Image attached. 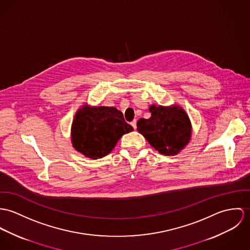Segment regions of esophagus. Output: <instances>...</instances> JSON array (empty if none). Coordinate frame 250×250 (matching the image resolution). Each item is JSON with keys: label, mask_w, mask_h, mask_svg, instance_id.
<instances>
[{"label": "esophagus", "mask_w": 250, "mask_h": 250, "mask_svg": "<svg viewBox=\"0 0 250 250\" xmlns=\"http://www.w3.org/2000/svg\"><path fill=\"white\" fill-rule=\"evenodd\" d=\"M130 125H132V127H133L134 129H136V126H137V125H137V121H136V120H133V121L130 123Z\"/></svg>", "instance_id": "34e87169"}]
</instances>
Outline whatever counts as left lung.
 Here are the masks:
<instances>
[{"label":"left lung","instance_id":"1","mask_svg":"<svg viewBox=\"0 0 250 250\" xmlns=\"http://www.w3.org/2000/svg\"><path fill=\"white\" fill-rule=\"evenodd\" d=\"M149 119H140L137 130L159 153L175 155L189 143L192 134L190 119L178 105H150Z\"/></svg>","mask_w":250,"mask_h":250}]
</instances>
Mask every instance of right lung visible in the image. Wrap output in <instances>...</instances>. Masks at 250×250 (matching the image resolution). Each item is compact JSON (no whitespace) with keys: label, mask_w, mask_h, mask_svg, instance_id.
<instances>
[{"label":"right lung","mask_w":250,"mask_h":250,"mask_svg":"<svg viewBox=\"0 0 250 250\" xmlns=\"http://www.w3.org/2000/svg\"><path fill=\"white\" fill-rule=\"evenodd\" d=\"M132 130L133 127L116 107L85 104L75 115L71 138L78 151L91 159H98L110 153L121 137Z\"/></svg>","instance_id":"right-lung-1"}]
</instances>
